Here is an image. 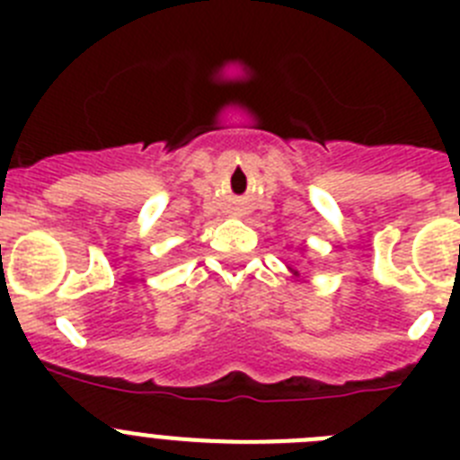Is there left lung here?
Listing matches in <instances>:
<instances>
[{
	"mask_svg": "<svg viewBox=\"0 0 460 460\" xmlns=\"http://www.w3.org/2000/svg\"><path fill=\"white\" fill-rule=\"evenodd\" d=\"M292 271H295V270H292ZM295 274H299V271H295Z\"/></svg>",
	"mask_w": 460,
	"mask_h": 460,
	"instance_id": "left-lung-1",
	"label": "left lung"
}]
</instances>
